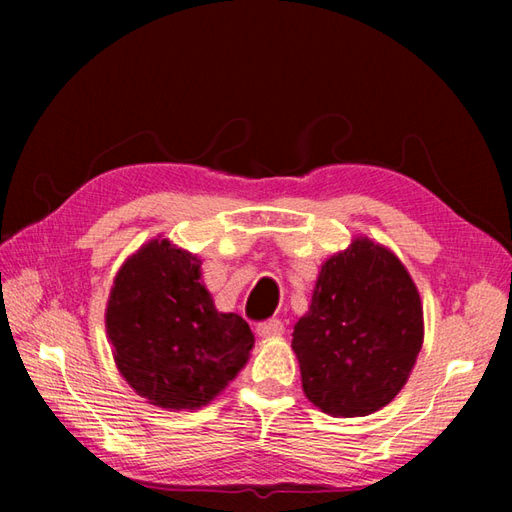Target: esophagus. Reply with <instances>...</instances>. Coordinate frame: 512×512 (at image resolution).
<instances>
[{
    "mask_svg": "<svg viewBox=\"0 0 512 512\" xmlns=\"http://www.w3.org/2000/svg\"><path fill=\"white\" fill-rule=\"evenodd\" d=\"M257 334L266 336V339H270V336H281V334H284V321L268 319V321L257 323Z\"/></svg>",
    "mask_w": 512,
    "mask_h": 512,
    "instance_id": "esophagus-1",
    "label": "esophagus"
}]
</instances>
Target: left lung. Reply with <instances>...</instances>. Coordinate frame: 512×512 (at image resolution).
<instances>
[{"label": "left lung", "mask_w": 512, "mask_h": 512, "mask_svg": "<svg viewBox=\"0 0 512 512\" xmlns=\"http://www.w3.org/2000/svg\"><path fill=\"white\" fill-rule=\"evenodd\" d=\"M422 347L420 295L394 253L354 239L321 266L312 303L292 332L308 400L339 418L396 398Z\"/></svg>", "instance_id": "1"}]
</instances>
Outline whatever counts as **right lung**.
<instances>
[{"mask_svg": "<svg viewBox=\"0 0 512 512\" xmlns=\"http://www.w3.org/2000/svg\"><path fill=\"white\" fill-rule=\"evenodd\" d=\"M107 334L125 380L151 405L195 409L248 361V323L217 312L187 250L154 239L129 257L107 303Z\"/></svg>", "mask_w": 512, "mask_h": 512, "instance_id": "obj_1", "label": "right lung"}]
</instances>
